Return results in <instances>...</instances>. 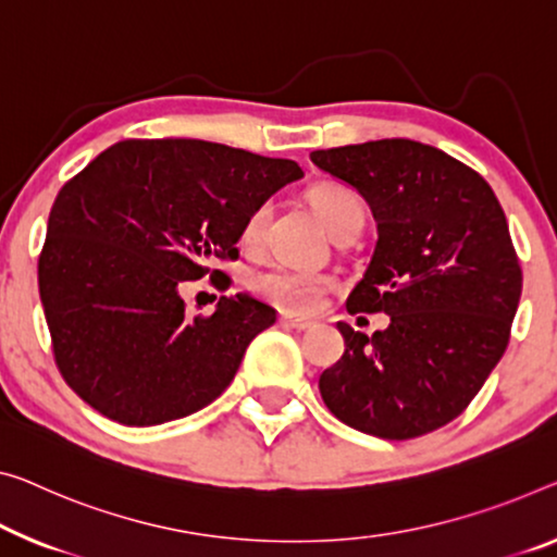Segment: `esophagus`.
<instances>
[{"mask_svg": "<svg viewBox=\"0 0 557 557\" xmlns=\"http://www.w3.org/2000/svg\"><path fill=\"white\" fill-rule=\"evenodd\" d=\"M281 326L284 329H294V331H308L313 326V321L308 319H298V315H290V313H281Z\"/></svg>", "mask_w": 557, "mask_h": 557, "instance_id": "1", "label": "esophagus"}]
</instances>
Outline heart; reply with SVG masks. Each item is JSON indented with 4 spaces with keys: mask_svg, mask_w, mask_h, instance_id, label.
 Here are the masks:
<instances>
[{
    "mask_svg": "<svg viewBox=\"0 0 557 557\" xmlns=\"http://www.w3.org/2000/svg\"><path fill=\"white\" fill-rule=\"evenodd\" d=\"M308 201H311L313 211L319 213L323 224L333 236H338L346 228H361L366 219V207L361 194L350 189L348 184L341 182H323L315 184L308 191ZM271 219V203L261 201L246 213L242 224V242L246 246H259L263 234H267ZM253 286L267 301L276 304L286 311L294 313H311L319 308L323 296L333 288V278L323 276V273H311L290 267H273L256 276Z\"/></svg>",
    "mask_w": 557,
    "mask_h": 557,
    "instance_id": "1",
    "label": "heart"
}]
</instances>
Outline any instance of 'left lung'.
Returning <instances> with one entry per match:
<instances>
[{"mask_svg": "<svg viewBox=\"0 0 557 557\" xmlns=\"http://www.w3.org/2000/svg\"><path fill=\"white\" fill-rule=\"evenodd\" d=\"M311 161L354 186L379 242L348 313H388L366 336L338 323L344 356L321 373L338 421L386 441L450 423L506 354L523 271L506 213L481 174L410 139L321 149Z\"/></svg>", "mask_w": 557, "mask_h": 557, "instance_id": "1", "label": "left lung"}]
</instances>
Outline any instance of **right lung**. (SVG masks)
Instances as JSON below:
<instances>
[{"instance_id": "1", "label": "right lung", "mask_w": 557, "mask_h": 557, "mask_svg": "<svg viewBox=\"0 0 557 557\" xmlns=\"http://www.w3.org/2000/svg\"><path fill=\"white\" fill-rule=\"evenodd\" d=\"M290 159L201 139L119 141L57 194L39 296L59 373L124 425H159L216 400L276 321L249 294L186 315L184 281L236 259L256 203L301 178Z\"/></svg>"}]
</instances>
